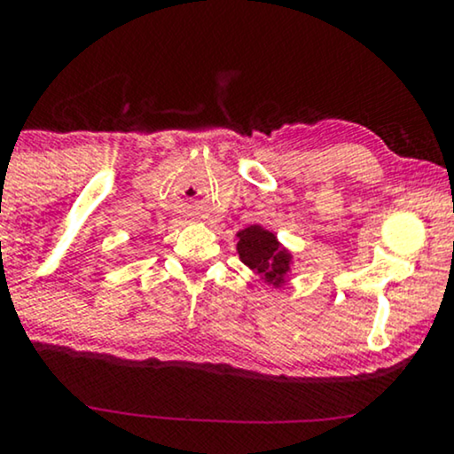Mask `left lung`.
I'll use <instances>...</instances> for the list:
<instances>
[{
    "label": "left lung",
    "instance_id": "8db88e82",
    "mask_svg": "<svg viewBox=\"0 0 454 454\" xmlns=\"http://www.w3.org/2000/svg\"><path fill=\"white\" fill-rule=\"evenodd\" d=\"M239 256L249 269L264 275L269 284H284V275L290 269V254L278 243L273 232L260 226H249L237 234Z\"/></svg>",
    "mask_w": 454,
    "mask_h": 454
}]
</instances>
